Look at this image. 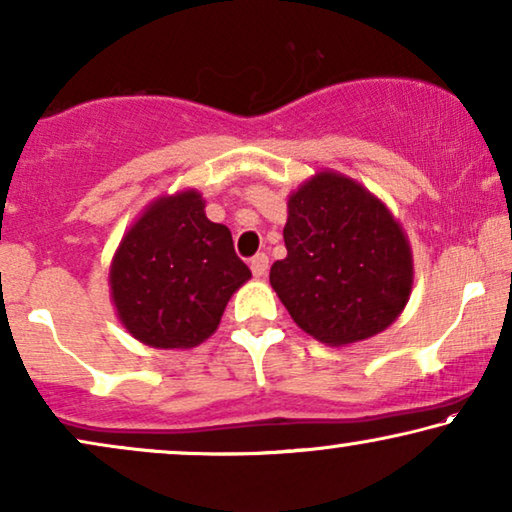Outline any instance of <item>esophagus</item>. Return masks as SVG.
<instances>
[{"label":"esophagus","instance_id":"34e87169","mask_svg":"<svg viewBox=\"0 0 512 512\" xmlns=\"http://www.w3.org/2000/svg\"><path fill=\"white\" fill-rule=\"evenodd\" d=\"M268 256H265V254H256L254 258H251V261H249V265H251V272H254V277H258V279H261V277H265V275H268Z\"/></svg>","mask_w":512,"mask_h":512}]
</instances>
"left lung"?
<instances>
[{
    "instance_id": "8db88e82",
    "label": "left lung",
    "mask_w": 512,
    "mask_h": 512,
    "mask_svg": "<svg viewBox=\"0 0 512 512\" xmlns=\"http://www.w3.org/2000/svg\"><path fill=\"white\" fill-rule=\"evenodd\" d=\"M286 258L270 284L291 319L331 347L373 338L394 324L412 291V251L382 200L345 174L324 170L289 195Z\"/></svg>"
}]
</instances>
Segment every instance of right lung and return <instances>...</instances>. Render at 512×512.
<instances>
[{
  "mask_svg": "<svg viewBox=\"0 0 512 512\" xmlns=\"http://www.w3.org/2000/svg\"><path fill=\"white\" fill-rule=\"evenodd\" d=\"M251 277L226 226L207 219L195 188L153 200L118 244L111 300L132 338L156 349L205 342Z\"/></svg>",
  "mask_w": 512,
  "mask_h": 512,
  "instance_id": "add662e5",
  "label": "right lung"
}]
</instances>
